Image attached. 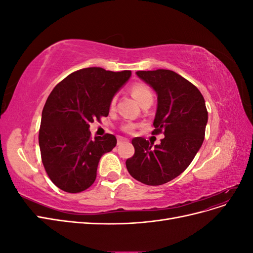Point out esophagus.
<instances>
[{
	"label": "esophagus",
	"mask_w": 253,
	"mask_h": 253,
	"mask_svg": "<svg viewBox=\"0 0 253 253\" xmlns=\"http://www.w3.org/2000/svg\"><path fill=\"white\" fill-rule=\"evenodd\" d=\"M127 141V139L126 138H124V137H118V138H117V143L118 144H122V143H124V142H126Z\"/></svg>",
	"instance_id": "esophagus-1"
}]
</instances>
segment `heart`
<instances>
[{
	"mask_svg": "<svg viewBox=\"0 0 253 253\" xmlns=\"http://www.w3.org/2000/svg\"><path fill=\"white\" fill-rule=\"evenodd\" d=\"M132 95L136 99L137 102H138L140 105H142L145 102L153 101V93L152 90L148 87L143 85V84H135V85L132 86L131 88ZM115 101H116V98H113V100L111 102V106L115 104ZM134 128V126L132 124H127L124 126V129L126 132H132V129Z\"/></svg>",
	"mask_w": 253,
	"mask_h": 253,
	"instance_id": "heart-1",
	"label": "heart"
}]
</instances>
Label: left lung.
I'll return each instance as SVG.
<instances>
[{"label":"left lung","instance_id":"8db88e82","mask_svg":"<svg viewBox=\"0 0 253 253\" xmlns=\"http://www.w3.org/2000/svg\"><path fill=\"white\" fill-rule=\"evenodd\" d=\"M136 75L155 90L153 134L163 132L165 138L154 145L136 137L132 140L135 154L126 165L135 179L160 186L177 177L192 163L205 138L208 112L201 91L175 72L139 71Z\"/></svg>","mask_w":253,"mask_h":253}]
</instances>
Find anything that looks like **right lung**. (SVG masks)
<instances>
[{"mask_svg":"<svg viewBox=\"0 0 253 253\" xmlns=\"http://www.w3.org/2000/svg\"><path fill=\"white\" fill-rule=\"evenodd\" d=\"M131 75L87 67L51 90L42 111L39 145L45 171L61 190L79 193L94 183L99 160L117 139L112 134L91 139L89 124L108 116L114 96Z\"/></svg>","mask_w":253,"mask_h":253,"instance_id":"right-lung-1","label":"right lung"}]
</instances>
